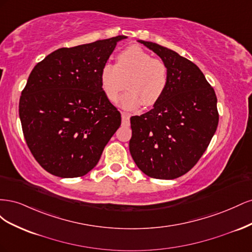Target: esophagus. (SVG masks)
<instances>
[{"label":"esophagus","instance_id":"1","mask_svg":"<svg viewBox=\"0 0 252 252\" xmlns=\"http://www.w3.org/2000/svg\"><path fill=\"white\" fill-rule=\"evenodd\" d=\"M129 119H130V114L127 112H122V121H123V124H129Z\"/></svg>","mask_w":252,"mask_h":252}]
</instances>
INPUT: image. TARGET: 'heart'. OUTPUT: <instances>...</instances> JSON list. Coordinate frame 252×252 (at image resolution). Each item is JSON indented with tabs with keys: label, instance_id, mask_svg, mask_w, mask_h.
<instances>
[{
	"label": "heart",
	"instance_id": "heart-1",
	"mask_svg": "<svg viewBox=\"0 0 252 252\" xmlns=\"http://www.w3.org/2000/svg\"><path fill=\"white\" fill-rule=\"evenodd\" d=\"M127 81V91L120 105L133 110L142 104L155 105L164 94L168 82V67L140 47H129L118 56L117 65L106 63L101 70V86L111 102H117Z\"/></svg>",
	"mask_w": 252,
	"mask_h": 252
}]
</instances>
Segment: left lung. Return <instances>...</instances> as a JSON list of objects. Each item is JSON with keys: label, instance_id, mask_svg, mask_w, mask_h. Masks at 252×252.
I'll use <instances>...</instances> for the list:
<instances>
[{"label": "left lung", "instance_id": "8db88e82", "mask_svg": "<svg viewBox=\"0 0 252 252\" xmlns=\"http://www.w3.org/2000/svg\"><path fill=\"white\" fill-rule=\"evenodd\" d=\"M139 42L168 67V82L154 108L130 118L129 150L148 177L177 179L196 164L216 133L217 95L191 61L158 44Z\"/></svg>", "mask_w": 252, "mask_h": 252}]
</instances>
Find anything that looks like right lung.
I'll use <instances>...</instances> for the list:
<instances>
[{
    "mask_svg": "<svg viewBox=\"0 0 252 252\" xmlns=\"http://www.w3.org/2000/svg\"><path fill=\"white\" fill-rule=\"evenodd\" d=\"M127 39L60 48L37 63L22 91L19 114L27 146L43 168L78 178L97 164L121 126V113L101 86V70Z\"/></svg>",
    "mask_w": 252,
    "mask_h": 252,
    "instance_id": "right-lung-1",
    "label": "right lung"
}]
</instances>
